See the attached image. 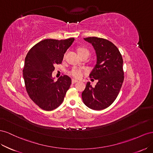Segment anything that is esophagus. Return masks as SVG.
Returning <instances> with one entry per match:
<instances>
[{
	"mask_svg": "<svg viewBox=\"0 0 153 153\" xmlns=\"http://www.w3.org/2000/svg\"><path fill=\"white\" fill-rule=\"evenodd\" d=\"M78 82V81H77V80H76V79H72V84H74V83H76V82Z\"/></svg>",
	"mask_w": 153,
	"mask_h": 153,
	"instance_id": "1",
	"label": "esophagus"
}]
</instances>
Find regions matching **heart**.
<instances>
[{
    "label": "heart",
    "mask_w": 153,
    "mask_h": 153,
    "mask_svg": "<svg viewBox=\"0 0 153 153\" xmlns=\"http://www.w3.org/2000/svg\"><path fill=\"white\" fill-rule=\"evenodd\" d=\"M77 52L79 54H81L82 53H88V54H90L89 51L84 47L78 48ZM69 74L72 77L76 78V79H80V78H81L82 77V76H83V71H82V70L80 68L73 67L71 70V71H70Z\"/></svg>",
    "instance_id": "b5f03b06"
}]
</instances>
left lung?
Wrapping results in <instances>:
<instances>
[{"label":"left lung","mask_w":153,"mask_h":153,"mask_svg":"<svg viewBox=\"0 0 153 153\" xmlns=\"http://www.w3.org/2000/svg\"><path fill=\"white\" fill-rule=\"evenodd\" d=\"M85 40L91 43L97 55L96 63L90 77L97 79L94 87L87 82L82 93V101L94 110H104L115 101L123 85L124 76L123 59L118 48L106 39L88 37Z\"/></svg>","instance_id":"1"}]
</instances>
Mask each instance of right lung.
I'll return each instance as SVG.
<instances>
[{"label":"right lung","instance_id":"right-lung-1","mask_svg":"<svg viewBox=\"0 0 153 153\" xmlns=\"http://www.w3.org/2000/svg\"><path fill=\"white\" fill-rule=\"evenodd\" d=\"M74 41V38L45 39L34 45L26 55L23 68L25 89L30 99L42 110L57 108L70 88L72 81L68 76L55 81L52 73L56 65L62 63L64 54Z\"/></svg>","mask_w":153,"mask_h":153}]
</instances>
